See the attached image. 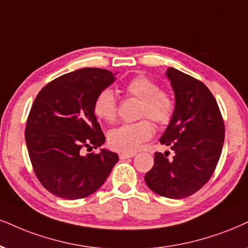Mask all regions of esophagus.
I'll return each instance as SVG.
<instances>
[{
  "mask_svg": "<svg viewBox=\"0 0 248 248\" xmlns=\"http://www.w3.org/2000/svg\"><path fill=\"white\" fill-rule=\"evenodd\" d=\"M134 153H119V158L121 160H125V158H130L134 156Z\"/></svg>",
  "mask_w": 248,
  "mask_h": 248,
  "instance_id": "obj_1",
  "label": "esophagus"
}]
</instances>
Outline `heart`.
<instances>
[{"mask_svg":"<svg viewBox=\"0 0 248 248\" xmlns=\"http://www.w3.org/2000/svg\"><path fill=\"white\" fill-rule=\"evenodd\" d=\"M126 95L140 100L138 117L136 123L124 124L111 130L108 134L109 146L115 151L132 153L138 151L142 142L147 141L154 134V125H168L175 115V97L169 91L158 88V84L147 76L139 75L125 85ZM93 111L97 118L112 123L117 119L118 105L111 90L106 88L94 100ZM149 119L147 120V118Z\"/></svg>","mask_w":248,"mask_h":248,"instance_id":"1","label":"heart"}]
</instances>
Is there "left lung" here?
Returning <instances> with one entry per match:
<instances>
[{
    "label": "left lung",
    "instance_id": "obj_1",
    "mask_svg": "<svg viewBox=\"0 0 248 248\" xmlns=\"http://www.w3.org/2000/svg\"><path fill=\"white\" fill-rule=\"evenodd\" d=\"M167 76L175 92V115L160 142L169 146L156 152L145 182L153 192L182 199L198 192L213 176L224 142V122L215 97L202 81L169 68Z\"/></svg>",
    "mask_w": 248,
    "mask_h": 248
}]
</instances>
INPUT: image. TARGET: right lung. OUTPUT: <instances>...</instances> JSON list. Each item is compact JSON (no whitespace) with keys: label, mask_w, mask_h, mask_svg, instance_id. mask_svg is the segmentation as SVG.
Listing matches in <instances>:
<instances>
[{"label":"right lung","mask_w":248,"mask_h":248,"mask_svg":"<svg viewBox=\"0 0 248 248\" xmlns=\"http://www.w3.org/2000/svg\"><path fill=\"white\" fill-rule=\"evenodd\" d=\"M114 80L108 70L84 68L48 82L33 102L26 121L27 151L36 178L56 197H88L118 162V155L106 149L97 154L81 152L106 141L93 105Z\"/></svg>","instance_id":"add662e5"}]
</instances>
